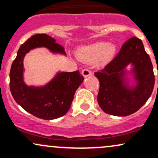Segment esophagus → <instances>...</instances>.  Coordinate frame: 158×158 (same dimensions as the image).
I'll return each instance as SVG.
<instances>
[{
  "instance_id": "34e87169",
  "label": "esophagus",
  "mask_w": 158,
  "mask_h": 158,
  "mask_svg": "<svg viewBox=\"0 0 158 158\" xmlns=\"http://www.w3.org/2000/svg\"><path fill=\"white\" fill-rule=\"evenodd\" d=\"M81 74H82L83 77H84L85 78H86V77H90V76H91L92 73L90 70H88V69H84V70L81 71Z\"/></svg>"
}]
</instances>
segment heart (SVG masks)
Segmentation results:
<instances>
[{"instance_id":"heart-1","label":"heart","mask_w":158,"mask_h":158,"mask_svg":"<svg viewBox=\"0 0 158 158\" xmlns=\"http://www.w3.org/2000/svg\"><path fill=\"white\" fill-rule=\"evenodd\" d=\"M117 52L115 44L108 42H97L88 46L81 47L77 51L79 60L87 64L97 61L99 66H104L109 63Z\"/></svg>"}]
</instances>
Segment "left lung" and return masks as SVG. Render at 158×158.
<instances>
[{
    "instance_id": "8db88e82",
    "label": "left lung",
    "mask_w": 158,
    "mask_h": 158,
    "mask_svg": "<svg viewBox=\"0 0 158 158\" xmlns=\"http://www.w3.org/2000/svg\"><path fill=\"white\" fill-rule=\"evenodd\" d=\"M131 64L128 72L127 67ZM131 75L135 84L131 85ZM94 76L99 81V106L106 114L126 117L142 107L153 91L155 75L149 56L140 39L132 37L117 56Z\"/></svg>"
}]
</instances>
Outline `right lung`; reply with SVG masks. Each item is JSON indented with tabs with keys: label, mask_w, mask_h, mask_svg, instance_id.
Listing matches in <instances>:
<instances>
[{
	"label": "right lung",
	"mask_w": 158,
	"mask_h": 158,
	"mask_svg": "<svg viewBox=\"0 0 158 158\" xmlns=\"http://www.w3.org/2000/svg\"><path fill=\"white\" fill-rule=\"evenodd\" d=\"M46 34H36L21 45L12 62L10 73V88L15 102L26 111L43 119H54L64 116L70 109L76 90L84 77L79 70L58 72L48 84L28 86L23 81V59L31 50L46 48L52 53L66 56L62 46Z\"/></svg>",
	"instance_id": "add662e5"
}]
</instances>
